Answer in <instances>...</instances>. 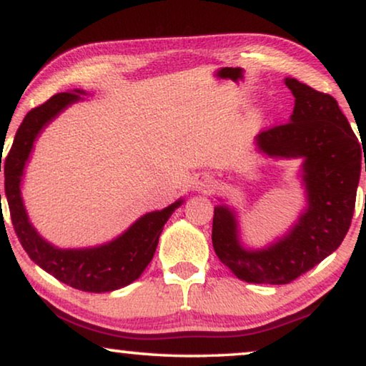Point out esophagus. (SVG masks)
<instances>
[{
    "mask_svg": "<svg viewBox=\"0 0 366 366\" xmlns=\"http://www.w3.org/2000/svg\"><path fill=\"white\" fill-rule=\"evenodd\" d=\"M214 182L210 181L207 176H197L192 181V187L194 190H199V192H209L210 189H212Z\"/></svg>",
    "mask_w": 366,
    "mask_h": 366,
    "instance_id": "34e87169",
    "label": "esophagus"
}]
</instances>
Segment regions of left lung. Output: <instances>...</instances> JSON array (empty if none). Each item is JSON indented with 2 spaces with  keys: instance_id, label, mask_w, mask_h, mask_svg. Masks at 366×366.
I'll return each mask as SVG.
<instances>
[{
  "instance_id": "obj_1",
  "label": "left lung",
  "mask_w": 366,
  "mask_h": 366,
  "mask_svg": "<svg viewBox=\"0 0 366 366\" xmlns=\"http://www.w3.org/2000/svg\"><path fill=\"white\" fill-rule=\"evenodd\" d=\"M285 84L295 97L290 119L260 132L255 146L272 159H303L307 207L285 235L264 249L242 245L234 209L214 207L215 254L249 284H290L338 249L352 224L363 169L362 147L338 102L293 78H285Z\"/></svg>"
}]
</instances>
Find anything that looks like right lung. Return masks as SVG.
<instances>
[{
	"label": "right lung",
	"instance_id": "right-lung-1",
	"mask_svg": "<svg viewBox=\"0 0 366 366\" xmlns=\"http://www.w3.org/2000/svg\"><path fill=\"white\" fill-rule=\"evenodd\" d=\"M82 94H86L82 89L59 92L44 104L28 112L14 136L13 146L4 162V192L14 232L29 259L66 285L82 292L101 293L117 290L141 277L157 249L164 224L174 210L181 207L184 199L176 200L162 210L144 214L119 237L102 245L86 249H59L38 234V230L29 222L21 197L24 167L41 131L66 107L81 101Z\"/></svg>",
	"mask_w": 366,
	"mask_h": 366
}]
</instances>
